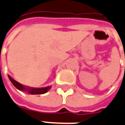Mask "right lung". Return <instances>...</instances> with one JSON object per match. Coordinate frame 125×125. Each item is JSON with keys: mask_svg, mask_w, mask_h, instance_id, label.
<instances>
[{"mask_svg": "<svg viewBox=\"0 0 125 125\" xmlns=\"http://www.w3.org/2000/svg\"><path fill=\"white\" fill-rule=\"evenodd\" d=\"M8 77L10 80L11 81L12 84L15 86L17 89H19V91H25L27 92L31 95H39V94H44L45 93H47L50 89L51 88V86H46L44 88H32V87H29L24 86L23 84H21L19 82H16L13 78H11L10 76L8 75Z\"/></svg>", "mask_w": 125, "mask_h": 125, "instance_id": "obj_1", "label": "right lung"}]
</instances>
